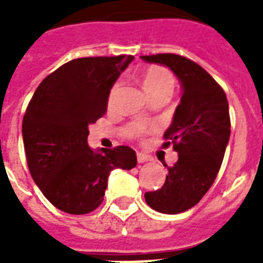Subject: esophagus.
<instances>
[{"label":"esophagus","mask_w":263,"mask_h":263,"mask_svg":"<svg viewBox=\"0 0 263 263\" xmlns=\"http://www.w3.org/2000/svg\"><path fill=\"white\" fill-rule=\"evenodd\" d=\"M136 157H138V162H139V164H143V162L152 161V157L147 156V154H143V153H138Z\"/></svg>","instance_id":"obj_1"}]
</instances>
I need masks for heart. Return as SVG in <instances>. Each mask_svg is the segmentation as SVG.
<instances>
[{
    "label": "heart",
    "instance_id": "b5f03b06",
    "mask_svg": "<svg viewBox=\"0 0 263 263\" xmlns=\"http://www.w3.org/2000/svg\"><path fill=\"white\" fill-rule=\"evenodd\" d=\"M142 82H143V87L150 97H157V95H169L172 94L173 87H175V78H173L172 72L168 71L166 68L162 67H150L144 71L142 76ZM120 82L111 87L110 94H109V103L115 102L116 97L119 94L120 90Z\"/></svg>",
    "mask_w": 263,
    "mask_h": 263
}]
</instances>
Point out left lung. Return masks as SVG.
<instances>
[{
  "label": "left lung",
  "instance_id": "1",
  "mask_svg": "<svg viewBox=\"0 0 263 263\" xmlns=\"http://www.w3.org/2000/svg\"><path fill=\"white\" fill-rule=\"evenodd\" d=\"M140 59L168 67L181 86V99L164 134L168 142L162 144H172L179 160L172 166L164 164L168 175L160 190L144 194L152 209L177 214L195 206L216 180L231 135L228 101L216 80L191 60L169 53Z\"/></svg>",
  "mask_w": 263,
  "mask_h": 263
}]
</instances>
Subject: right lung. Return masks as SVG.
<instances>
[{
	"mask_svg": "<svg viewBox=\"0 0 263 263\" xmlns=\"http://www.w3.org/2000/svg\"><path fill=\"white\" fill-rule=\"evenodd\" d=\"M134 55L72 60L45 78L23 119L30 173L46 199L61 212L87 214L102 203L113 169L136 166L128 146L92 150L88 125L107 110L116 80Z\"/></svg>",
	"mask_w": 263,
	"mask_h": 263,
	"instance_id": "obj_1",
	"label": "right lung"
}]
</instances>
